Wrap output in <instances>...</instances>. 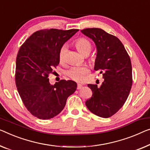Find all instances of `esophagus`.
Segmentation results:
<instances>
[{
    "label": "esophagus",
    "mask_w": 150,
    "mask_h": 150,
    "mask_svg": "<svg viewBox=\"0 0 150 150\" xmlns=\"http://www.w3.org/2000/svg\"><path fill=\"white\" fill-rule=\"evenodd\" d=\"M83 86L81 84L78 83V84H77V89H81L83 88Z\"/></svg>",
    "instance_id": "obj_1"
}]
</instances>
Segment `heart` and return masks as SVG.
Wrapping results in <instances>:
<instances>
[{
	"label": "heart",
	"mask_w": 150,
	"mask_h": 150,
	"mask_svg": "<svg viewBox=\"0 0 150 150\" xmlns=\"http://www.w3.org/2000/svg\"><path fill=\"white\" fill-rule=\"evenodd\" d=\"M74 45L77 50L84 56H88L92 50V44L89 40L81 38L76 40L74 42ZM67 52V47L63 46L60 49L59 54V59L60 62H64L65 59V55ZM88 69L86 66L73 67L69 71H67V75L71 79L76 81H81L83 79L84 75L88 73Z\"/></svg>",
	"instance_id": "heart-1"
}]
</instances>
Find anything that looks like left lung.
<instances>
[{
    "label": "left lung",
    "mask_w": 150,
    "mask_h": 150,
    "mask_svg": "<svg viewBox=\"0 0 150 150\" xmlns=\"http://www.w3.org/2000/svg\"><path fill=\"white\" fill-rule=\"evenodd\" d=\"M81 32L96 46L94 70L104 78L100 88L88 85L92 96L86 105L98 117H110L122 108L130 93L133 83L130 57L120 40L102 29L87 28Z\"/></svg>",
    "instance_id": "left-lung-1"
}]
</instances>
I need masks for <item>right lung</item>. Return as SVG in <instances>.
Masks as SVG:
<instances>
[{"label": "right lung", "instance_id": "1", "mask_svg": "<svg viewBox=\"0 0 150 150\" xmlns=\"http://www.w3.org/2000/svg\"><path fill=\"white\" fill-rule=\"evenodd\" d=\"M79 30L37 31L20 47L16 59L15 83L22 102L34 117L48 120L59 115L77 89L76 82L61 80L52 86L48 75L59 64L63 44Z\"/></svg>", "mask_w": 150, "mask_h": 150}]
</instances>
